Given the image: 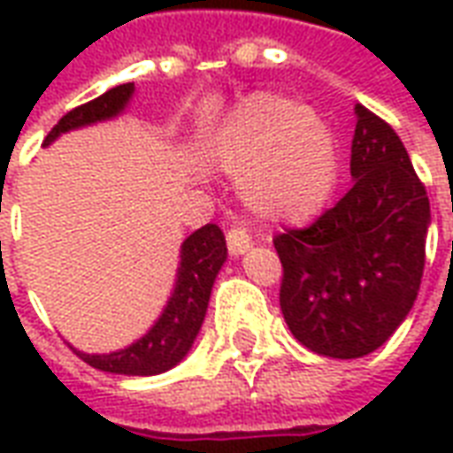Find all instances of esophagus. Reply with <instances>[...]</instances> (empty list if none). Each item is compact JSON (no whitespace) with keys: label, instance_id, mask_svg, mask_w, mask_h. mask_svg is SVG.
Returning a JSON list of instances; mask_svg holds the SVG:
<instances>
[{"label":"esophagus","instance_id":"34e87169","mask_svg":"<svg viewBox=\"0 0 453 453\" xmlns=\"http://www.w3.org/2000/svg\"><path fill=\"white\" fill-rule=\"evenodd\" d=\"M227 250L233 257H242L252 247V237L247 235V230L242 227H230L227 230Z\"/></svg>","mask_w":453,"mask_h":453}]
</instances>
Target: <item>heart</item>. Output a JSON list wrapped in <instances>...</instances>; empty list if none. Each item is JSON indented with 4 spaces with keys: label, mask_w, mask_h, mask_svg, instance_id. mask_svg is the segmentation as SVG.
Returning <instances> with one entry per match:
<instances>
[{
    "label": "heart",
    "mask_w": 453,
    "mask_h": 453,
    "mask_svg": "<svg viewBox=\"0 0 453 453\" xmlns=\"http://www.w3.org/2000/svg\"><path fill=\"white\" fill-rule=\"evenodd\" d=\"M213 159L237 177L245 206L272 223H308L318 216L340 172L327 123L272 94H252L233 106L216 130Z\"/></svg>",
    "instance_id": "b5f03b06"
}]
</instances>
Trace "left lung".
<instances>
[{
    "mask_svg": "<svg viewBox=\"0 0 453 453\" xmlns=\"http://www.w3.org/2000/svg\"><path fill=\"white\" fill-rule=\"evenodd\" d=\"M354 184L305 230L274 237L281 313L303 347L359 359L398 330L415 303L432 223L429 198L395 130L354 106Z\"/></svg>",
    "mask_w": 453,
    "mask_h": 453,
    "instance_id": "8db88e82",
    "label": "left lung"
}]
</instances>
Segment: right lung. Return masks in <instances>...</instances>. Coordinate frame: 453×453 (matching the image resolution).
Segmentation results:
<instances>
[{
	"label": "right lung",
	"instance_id": "add662e5",
	"mask_svg": "<svg viewBox=\"0 0 453 453\" xmlns=\"http://www.w3.org/2000/svg\"><path fill=\"white\" fill-rule=\"evenodd\" d=\"M133 94H135V84H120V87H113L102 94L99 99L65 113L60 123L48 133L43 145L45 148L53 145L55 140L70 130L119 119L128 109ZM226 259L227 247L220 227L213 223L198 227L196 233H191L179 247L174 288H172L157 320L150 325L148 333L135 342H130L128 347L109 351V354L74 351L94 369L120 373V376H157V373L174 369L191 351L198 333H201L211 291H213L216 276L226 265Z\"/></svg>",
	"mask_w": 453,
	"mask_h": 453
}]
</instances>
